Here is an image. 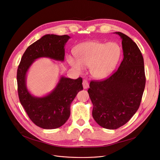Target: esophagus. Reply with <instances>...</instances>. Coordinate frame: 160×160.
I'll return each mask as SVG.
<instances>
[{
	"label": "esophagus",
	"mask_w": 160,
	"mask_h": 160,
	"mask_svg": "<svg viewBox=\"0 0 160 160\" xmlns=\"http://www.w3.org/2000/svg\"><path fill=\"white\" fill-rule=\"evenodd\" d=\"M82 84H83V89H88L89 88V83L88 82V81L86 80H83V82H82Z\"/></svg>",
	"instance_id": "obj_1"
}]
</instances>
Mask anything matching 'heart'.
I'll return each mask as SVG.
<instances>
[{
	"label": "heart",
	"instance_id": "heart-1",
	"mask_svg": "<svg viewBox=\"0 0 160 160\" xmlns=\"http://www.w3.org/2000/svg\"><path fill=\"white\" fill-rule=\"evenodd\" d=\"M76 57L67 56V60L73 68L80 71L84 67H89L92 77L95 79H104L110 76L118 65L121 56V48L115 42H86L74 50Z\"/></svg>",
	"mask_w": 160,
	"mask_h": 160
}]
</instances>
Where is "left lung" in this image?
Here are the masks:
<instances>
[{
	"mask_svg": "<svg viewBox=\"0 0 160 160\" xmlns=\"http://www.w3.org/2000/svg\"><path fill=\"white\" fill-rule=\"evenodd\" d=\"M123 60L112 76L91 81L88 90L93 108L92 115L100 127L115 130L127 123L139 107L145 87L143 57L136 43L122 32Z\"/></svg>",
	"mask_w": 160,
	"mask_h": 160,
	"instance_id": "8db88e82",
	"label": "left lung"
}]
</instances>
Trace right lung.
<instances>
[{
  "mask_svg": "<svg viewBox=\"0 0 160 160\" xmlns=\"http://www.w3.org/2000/svg\"><path fill=\"white\" fill-rule=\"evenodd\" d=\"M70 36L47 34L30 45L23 54L17 73L18 95L30 120L43 129L62 127L71 114V104L83 89L82 78L73 80L62 76L54 89L43 97L32 95L27 86V74L37 59L48 58L63 62L65 45Z\"/></svg>",
  "mask_w": 160,
  "mask_h": 160,
  "instance_id": "1",
  "label": "right lung"
}]
</instances>
